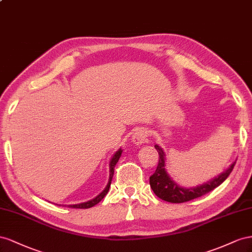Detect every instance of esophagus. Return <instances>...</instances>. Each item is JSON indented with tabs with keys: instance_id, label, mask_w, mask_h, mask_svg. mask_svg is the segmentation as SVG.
Masks as SVG:
<instances>
[{
	"instance_id": "obj_1",
	"label": "esophagus",
	"mask_w": 252,
	"mask_h": 252,
	"mask_svg": "<svg viewBox=\"0 0 252 252\" xmlns=\"http://www.w3.org/2000/svg\"><path fill=\"white\" fill-rule=\"evenodd\" d=\"M149 137V131L147 128H139L136 131L134 135L132 136V142L135 146H139L145 143L147 141V138Z\"/></svg>"
}]
</instances>
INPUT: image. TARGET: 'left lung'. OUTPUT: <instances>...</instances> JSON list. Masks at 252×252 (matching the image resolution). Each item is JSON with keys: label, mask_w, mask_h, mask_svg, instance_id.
Returning <instances> with one entry per match:
<instances>
[{"label": "left lung", "mask_w": 252, "mask_h": 252, "mask_svg": "<svg viewBox=\"0 0 252 252\" xmlns=\"http://www.w3.org/2000/svg\"><path fill=\"white\" fill-rule=\"evenodd\" d=\"M155 149L157 150L158 154H159V160H158L154 174L150 176V186L155 193V195L169 203L179 204L189 202L191 199L200 197L209 193L226 181V178L231 173L235 164L234 161L224 173L215 177L211 182H208L202 186H197L195 188L187 189L178 186L176 183H174L173 179H171L167 173L166 163H164V161H166V154H164L163 150L159 146L156 145Z\"/></svg>", "instance_id": "obj_1"}]
</instances>
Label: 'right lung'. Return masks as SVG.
Segmentation results:
<instances>
[{
	"mask_svg": "<svg viewBox=\"0 0 252 252\" xmlns=\"http://www.w3.org/2000/svg\"><path fill=\"white\" fill-rule=\"evenodd\" d=\"M121 153H122V150L119 149L116 153H115L112 157V159L110 161V178H109V183H107L105 189L99 194L98 196H96L95 198H93L91 200H89V202L86 203H82V204H77V205H68V207L70 208H75V209H88V208H92L94 207L95 205H97L99 202H101V199L106 195V193L109 192V189H110V186H111V183H112V179H113V175H114V169H115V166H116V163L118 162L119 158L121 156Z\"/></svg>",
	"mask_w": 252,
	"mask_h": 252,
	"instance_id": "right-lung-1",
	"label": "right lung"
}]
</instances>
